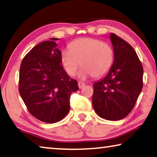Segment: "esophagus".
Wrapping results in <instances>:
<instances>
[{"mask_svg": "<svg viewBox=\"0 0 157 157\" xmlns=\"http://www.w3.org/2000/svg\"><path fill=\"white\" fill-rule=\"evenodd\" d=\"M84 86H85V84H84V83L81 82H78V86H79V89L83 88Z\"/></svg>", "mask_w": 157, "mask_h": 157, "instance_id": "esophagus-1", "label": "esophagus"}]
</instances>
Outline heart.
<instances>
[{
  "instance_id": "heart-1",
  "label": "heart",
  "mask_w": 157,
  "mask_h": 157,
  "mask_svg": "<svg viewBox=\"0 0 157 157\" xmlns=\"http://www.w3.org/2000/svg\"><path fill=\"white\" fill-rule=\"evenodd\" d=\"M69 50L62 52L61 62L70 76H74L82 66L78 77L85 79L94 75L101 78L108 73L114 61V51L110 44L99 40L82 38L72 42Z\"/></svg>"
}]
</instances>
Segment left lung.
Wrapping results in <instances>:
<instances>
[{
    "label": "left lung",
    "mask_w": 157,
    "mask_h": 157,
    "mask_svg": "<svg viewBox=\"0 0 157 157\" xmlns=\"http://www.w3.org/2000/svg\"><path fill=\"white\" fill-rule=\"evenodd\" d=\"M114 61L103 79L94 84L92 105L97 114L117 121L133 110L142 89L143 68L136 52L127 42L111 33Z\"/></svg>",
    "instance_id": "left-lung-1"
}]
</instances>
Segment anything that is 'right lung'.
Here are the masks:
<instances>
[{"label": "right lung", "instance_id": "add662e5", "mask_svg": "<svg viewBox=\"0 0 157 157\" xmlns=\"http://www.w3.org/2000/svg\"><path fill=\"white\" fill-rule=\"evenodd\" d=\"M50 38L26 54L19 70V91L32 115L46 123H56L70 110V96L79 89L61 66L60 49Z\"/></svg>", "mask_w": 157, "mask_h": 157}]
</instances>
